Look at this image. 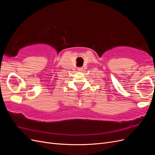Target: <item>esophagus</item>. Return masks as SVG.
Listing matches in <instances>:
<instances>
[{
  "mask_svg": "<svg viewBox=\"0 0 155 155\" xmlns=\"http://www.w3.org/2000/svg\"><path fill=\"white\" fill-rule=\"evenodd\" d=\"M78 71H80V72H81V71H82L83 68H78Z\"/></svg>",
  "mask_w": 155,
  "mask_h": 155,
  "instance_id": "esophagus-1",
  "label": "esophagus"
}]
</instances>
